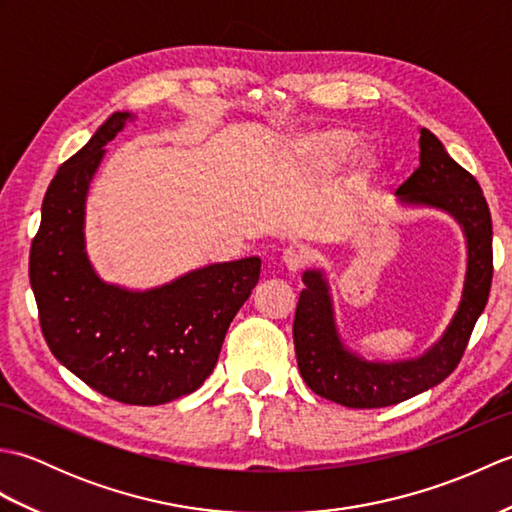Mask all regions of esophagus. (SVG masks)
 Here are the masks:
<instances>
[{
    "label": "esophagus",
    "mask_w": 512,
    "mask_h": 512,
    "mask_svg": "<svg viewBox=\"0 0 512 512\" xmlns=\"http://www.w3.org/2000/svg\"><path fill=\"white\" fill-rule=\"evenodd\" d=\"M284 266L290 270V273H299V270L306 266V255L297 248H288L284 250Z\"/></svg>",
    "instance_id": "34e87169"
}]
</instances>
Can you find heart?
<instances>
[{
  "instance_id": "b5f03b06",
  "label": "heart",
  "mask_w": 512,
  "mask_h": 512,
  "mask_svg": "<svg viewBox=\"0 0 512 512\" xmlns=\"http://www.w3.org/2000/svg\"><path fill=\"white\" fill-rule=\"evenodd\" d=\"M356 134L343 127H325L317 132L303 134L292 140L290 154L301 165H306L319 173H330L339 169L343 162L354 154L356 149ZM385 171V158L374 147L358 149L352 160L350 180H347V189L352 193L361 195L369 191L383 176Z\"/></svg>"
}]
</instances>
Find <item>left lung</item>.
<instances>
[{
  "label": "left lung",
  "mask_w": 512,
  "mask_h": 512,
  "mask_svg": "<svg viewBox=\"0 0 512 512\" xmlns=\"http://www.w3.org/2000/svg\"><path fill=\"white\" fill-rule=\"evenodd\" d=\"M396 195L405 209L442 211L462 228L466 242L462 295L447 328L422 354L372 361L345 343L325 268L306 270L301 275L306 288L301 290L292 323L299 372L314 394L343 407H389L440 385L458 367L491 292V211L477 180L449 156L429 129L420 127V167Z\"/></svg>",
  "instance_id": "1"
}]
</instances>
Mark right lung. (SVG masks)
I'll use <instances>...</instances> for the list:
<instances>
[{"label":"right lung","instance_id":"right-lung-1","mask_svg":"<svg viewBox=\"0 0 512 512\" xmlns=\"http://www.w3.org/2000/svg\"><path fill=\"white\" fill-rule=\"evenodd\" d=\"M132 121V112H114L59 167L32 239L30 286L57 361L107 398L151 407L191 394L211 376L262 259L209 264L147 290L101 279L85 248V204L105 145Z\"/></svg>","mask_w":512,"mask_h":512}]
</instances>
